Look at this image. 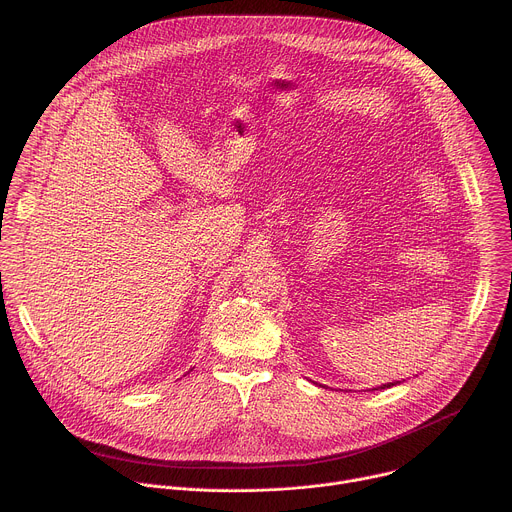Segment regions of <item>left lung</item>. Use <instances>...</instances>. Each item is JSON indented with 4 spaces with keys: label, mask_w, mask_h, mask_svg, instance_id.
I'll use <instances>...</instances> for the list:
<instances>
[{
    "label": "left lung",
    "mask_w": 512,
    "mask_h": 512,
    "mask_svg": "<svg viewBox=\"0 0 512 512\" xmlns=\"http://www.w3.org/2000/svg\"><path fill=\"white\" fill-rule=\"evenodd\" d=\"M395 383H387V385H383V387H379V389H387V387H393Z\"/></svg>",
    "instance_id": "obj_1"
}]
</instances>
